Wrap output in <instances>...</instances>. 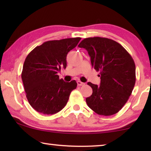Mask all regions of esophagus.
I'll use <instances>...</instances> for the list:
<instances>
[{
    "label": "esophagus",
    "mask_w": 151,
    "mask_h": 151,
    "mask_svg": "<svg viewBox=\"0 0 151 151\" xmlns=\"http://www.w3.org/2000/svg\"><path fill=\"white\" fill-rule=\"evenodd\" d=\"M77 85H78V86H83V85H85V83H82V82L80 81H77Z\"/></svg>",
    "instance_id": "1"
}]
</instances>
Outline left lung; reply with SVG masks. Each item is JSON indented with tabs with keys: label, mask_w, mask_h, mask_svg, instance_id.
Masks as SVG:
<instances>
[{
	"label": "left lung",
	"mask_w": 151,
	"mask_h": 151,
	"mask_svg": "<svg viewBox=\"0 0 151 151\" xmlns=\"http://www.w3.org/2000/svg\"><path fill=\"white\" fill-rule=\"evenodd\" d=\"M78 47L87 50L92 66L100 71V85L87 83L93 94L86 99V104L100 115L117 113L131 96L136 81L132 57L119 43L106 38L85 39Z\"/></svg>",
	"instance_id": "8db88e82"
}]
</instances>
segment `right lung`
Returning <instances> with one entry per match:
<instances>
[{"label": "right lung", "mask_w": 151, "mask_h": 151, "mask_svg": "<svg viewBox=\"0 0 151 151\" xmlns=\"http://www.w3.org/2000/svg\"><path fill=\"white\" fill-rule=\"evenodd\" d=\"M81 38L49 40L35 47L24 60L21 77L26 96L33 109L40 113L53 114L67 103L75 81L60 79L57 74L66 67V55Z\"/></svg>", "instance_id": "obj_1"}]
</instances>
